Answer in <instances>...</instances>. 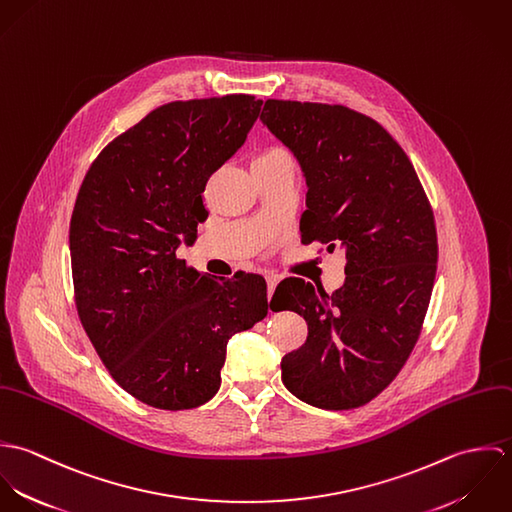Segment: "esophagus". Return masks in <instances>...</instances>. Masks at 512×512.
Segmentation results:
<instances>
[{"mask_svg":"<svg viewBox=\"0 0 512 512\" xmlns=\"http://www.w3.org/2000/svg\"><path fill=\"white\" fill-rule=\"evenodd\" d=\"M278 282H280V278H278L276 274H268V276H266V284H268V299L272 297V293L276 290Z\"/></svg>","mask_w":512,"mask_h":512,"instance_id":"34e87169","label":"esophagus"}]
</instances>
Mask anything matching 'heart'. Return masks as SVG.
<instances>
[{
	"label": "heart",
	"instance_id": "b5f03b06",
	"mask_svg": "<svg viewBox=\"0 0 512 512\" xmlns=\"http://www.w3.org/2000/svg\"><path fill=\"white\" fill-rule=\"evenodd\" d=\"M270 157H290V153L280 147H270V149H264L256 159H270Z\"/></svg>",
	"mask_w": 512,
	"mask_h": 512
}]
</instances>
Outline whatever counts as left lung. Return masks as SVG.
I'll use <instances>...</instances> for the list:
<instances>
[{
	"instance_id": "8db88e82",
	"label": "left lung",
	"mask_w": 512,
	"mask_h": 512,
	"mask_svg": "<svg viewBox=\"0 0 512 512\" xmlns=\"http://www.w3.org/2000/svg\"><path fill=\"white\" fill-rule=\"evenodd\" d=\"M260 120L301 165L307 197L301 242L345 250L333 293L286 278L274 307L307 321V339L282 359V380L323 410L359 408L406 365L430 305L438 234L404 149L372 118L339 104L266 100Z\"/></svg>"
}]
</instances>
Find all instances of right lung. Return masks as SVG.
Listing matches in <instances>:
<instances>
[{
	"label": "right lung",
	"mask_w": 512,
	"mask_h": 512,
	"mask_svg": "<svg viewBox=\"0 0 512 512\" xmlns=\"http://www.w3.org/2000/svg\"><path fill=\"white\" fill-rule=\"evenodd\" d=\"M250 94L151 110L92 161L71 219L74 301L112 378L159 410H189L220 388L226 343L268 313L266 280L211 278L175 256L207 219L209 177L246 142Z\"/></svg>",
	"instance_id": "1"
}]
</instances>
